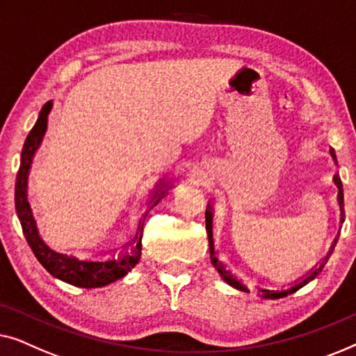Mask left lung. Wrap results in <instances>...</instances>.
<instances>
[{
  "label": "left lung",
  "instance_id": "left-lung-1",
  "mask_svg": "<svg viewBox=\"0 0 356 356\" xmlns=\"http://www.w3.org/2000/svg\"><path fill=\"white\" fill-rule=\"evenodd\" d=\"M330 156H332L334 163L337 164V158H335V152H334L332 148H330ZM332 180H334L335 187L339 188L337 203H339V208H340V222H343V188H342V182H340L339 174H335ZM204 218H207V232H208V240H209V257H211L213 266L216 268V271L219 273V276H221L224 280H226V282L230 285V287H234V289H237V290H242V292H250L247 285H245V284L242 282V279H237V276H235V274L230 273L229 269H226V266H224V264H222L221 261H219L216 250H214V240H213V204H211V202L208 203L207 213H204ZM337 238H339V237H337ZM337 238L334 240V243H332V247H330V250H329L327 257L324 258L321 263L316 264V266H314L313 269H309L308 274H305V276H303L302 279L295 280V284L292 285V287L282 289V290L261 289V287H258V293L261 295V297H264V298H273V300H274V298H280V297H287V295L297 292L298 289H302L303 285H307L308 282H312V280H313L314 277H316L319 273L323 271L324 264L327 263V258L330 257V253H332L335 243H337Z\"/></svg>",
  "mask_w": 356,
  "mask_h": 356
}]
</instances>
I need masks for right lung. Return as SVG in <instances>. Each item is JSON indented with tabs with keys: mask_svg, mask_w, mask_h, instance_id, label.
<instances>
[{
	"mask_svg": "<svg viewBox=\"0 0 356 356\" xmlns=\"http://www.w3.org/2000/svg\"><path fill=\"white\" fill-rule=\"evenodd\" d=\"M51 108L53 102L44 103V106L38 114L37 122H35L33 129L30 130V134L26 138V143H24L21 168H19L16 179L17 218L19 221H21L24 235H26L27 243L30 245V248H32L33 254L51 276L59 280H64V282L71 285H76V287H104V285L116 282V280L127 276V274L135 268V264L140 261V257H142L143 232L142 221L138 224L137 234H135L132 242L122 245L118 257H109L102 259H82L74 257V254L56 252V250L49 248L48 243H44V240L40 237L38 234L37 222H35L32 208H30V203L27 200V184L33 156L43 142L44 134H47L48 116ZM171 187L172 182H169V180H159L156 184V188L153 190V197L149 198L148 204H158L159 200L166 195V192ZM145 218H147V214H145Z\"/></svg>",
	"mask_w": 356,
	"mask_h": 356,
	"instance_id": "obj_1",
	"label": "right lung"
}]
</instances>
